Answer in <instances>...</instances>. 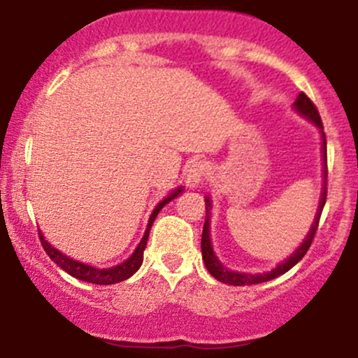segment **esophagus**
<instances>
[{
	"label": "esophagus",
	"instance_id": "obj_1",
	"mask_svg": "<svg viewBox=\"0 0 358 358\" xmlns=\"http://www.w3.org/2000/svg\"><path fill=\"white\" fill-rule=\"evenodd\" d=\"M206 174V164L201 160L193 162L186 171V184L189 187H196Z\"/></svg>",
	"mask_w": 358,
	"mask_h": 358
}]
</instances>
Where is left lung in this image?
Returning <instances> with one entry per match:
<instances>
[{
	"label": "left lung",
	"instance_id": "obj_1",
	"mask_svg": "<svg viewBox=\"0 0 358 358\" xmlns=\"http://www.w3.org/2000/svg\"><path fill=\"white\" fill-rule=\"evenodd\" d=\"M294 110H296L300 115L307 117L310 122H314L317 127L320 129V134H322V158H324V187H322V194H320V203H319V208H317V213H315V219L314 222H312V227L310 231H308L307 238L303 239V243H301L300 246H298L296 250H294L293 253L286 259L285 262H281V264L278 265L275 268H272L271 272H264V274H246V272H236V271H229V268L224 267L222 264H220L219 259L215 257V253H213V248H212V241H210V208H212V203H210V198L206 196L205 201H206V215H205V226H203V234H201V255H203V262H205V267L206 271L210 272V274L213 275L215 279H219L220 282H226V285H231V286H248V285H259V282H265V281H271V279H275L279 278V275H282L285 272H288L291 267H294V265L298 264L301 259L305 257V253L308 252V248H310L312 241H314V236H315V231H317V226H319V219H320V213H322V208H324V203H326V179H327V157H326V136H324L322 132V120H320V115L319 112H317L315 105L312 103V99L307 96L305 93H300L298 94L296 101H294Z\"/></svg>",
	"mask_w": 358,
	"mask_h": 358
}]
</instances>
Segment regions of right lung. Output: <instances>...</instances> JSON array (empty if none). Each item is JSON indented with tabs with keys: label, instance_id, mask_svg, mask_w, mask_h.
Instances as JSON below:
<instances>
[{
	"label": "right lung",
	"instance_id": "obj_1",
	"mask_svg": "<svg viewBox=\"0 0 358 358\" xmlns=\"http://www.w3.org/2000/svg\"><path fill=\"white\" fill-rule=\"evenodd\" d=\"M182 193V187H178V189L174 191V193L169 194L167 198H164V200L160 201L157 206H155L153 213L150 215V220H148V226H146V231H145V236H143V239L139 241L138 248L134 250V253H132L131 257H129L127 260L122 262V264L115 265V267H110V268H96L93 267V265H87V264H83V262L79 260H73L70 259V257L65 255V253L58 252L57 248H53V246L50 245V243L44 239V236L41 234V231H39V239H41V245L44 248V252L48 253V257H50L51 260L55 262V264L58 265L60 268H64L67 274L72 275V278L76 279H80V281H86V282H93V285H115V282H120V281H125V279L131 278L132 274H134L136 271H138L139 267H141L143 264V252H145L146 248V243H148V236H150V229H152L153 226V220L155 217L158 215V212H160L162 208H164L165 205L169 203L171 200H174L178 194Z\"/></svg>",
	"mask_w": 358,
	"mask_h": 358
}]
</instances>
